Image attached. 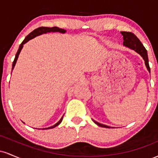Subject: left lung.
I'll list each match as a JSON object with an SVG mask.
<instances>
[{
    "mask_svg": "<svg viewBox=\"0 0 158 158\" xmlns=\"http://www.w3.org/2000/svg\"><path fill=\"white\" fill-rule=\"evenodd\" d=\"M121 33H122V35L123 36V45L132 49V50H135L137 52H138L139 55L142 56L143 59H144L146 68H147L148 71L150 72L147 51H146V48H144V46H143L142 43L140 42V41H139L138 38L131 32H121ZM94 122L99 126L103 127V128H110V126L100 124V123L96 122L95 120H94Z\"/></svg>",
    "mask_w": 158,
    "mask_h": 158,
    "instance_id": "8db88e82",
    "label": "left lung"
}]
</instances>
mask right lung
<instances>
[{"label": "right lung", "instance_id": "right-lung-1", "mask_svg": "<svg viewBox=\"0 0 158 158\" xmlns=\"http://www.w3.org/2000/svg\"><path fill=\"white\" fill-rule=\"evenodd\" d=\"M62 32V33H64V32H66V30H63V29H60V28H59V27H39V28L35 29V30H34L33 31L30 32V33L29 34V35H27L26 38H25V39L23 40V41H22V43H21V45H20V46H19V50H18L17 53H16L13 63H12V70H13L14 67H15V65L16 64V61H17L18 57H19V55L20 52H21V49H22V48H23V45L25 43H27L28 41H30V39H33V38H35V36L39 35H41V34H43V33H46V32ZM62 119H63V117H61L60 120H59L57 123H56V124L54 125V126H52L51 127H49V128H47V129H50V128H55L56 126H59V125L61 123V121H62ZM44 129H46V128H44Z\"/></svg>", "mask_w": 158, "mask_h": 158}]
</instances>
